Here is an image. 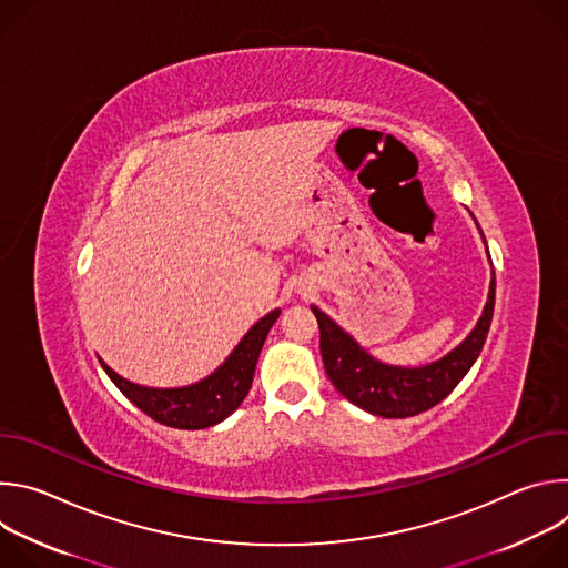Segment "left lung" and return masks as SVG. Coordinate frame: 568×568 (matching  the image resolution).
<instances>
[{"mask_svg":"<svg viewBox=\"0 0 568 568\" xmlns=\"http://www.w3.org/2000/svg\"><path fill=\"white\" fill-rule=\"evenodd\" d=\"M312 312L321 333L318 348L323 366H326L335 388L373 416L409 418L436 407L440 399H445L480 355L495 312V274L490 281L488 303H485L483 314L467 339L443 359L418 368H402L377 362L348 333H344L326 312H321L314 305Z\"/></svg>","mask_w":568,"mask_h":568,"instance_id":"left-lung-1","label":"left lung"}]
</instances>
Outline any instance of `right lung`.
Masks as SVG:
<instances>
[{
    "label": "right lung",
    "mask_w": 568,
    "mask_h": 568,
    "mask_svg": "<svg viewBox=\"0 0 568 568\" xmlns=\"http://www.w3.org/2000/svg\"><path fill=\"white\" fill-rule=\"evenodd\" d=\"M278 314L281 310H274L254 323L217 371L189 386H141L116 375L103 359L99 362L116 388L152 420L175 429H206L229 418L250 393L258 355Z\"/></svg>",
    "instance_id": "1"
}]
</instances>
